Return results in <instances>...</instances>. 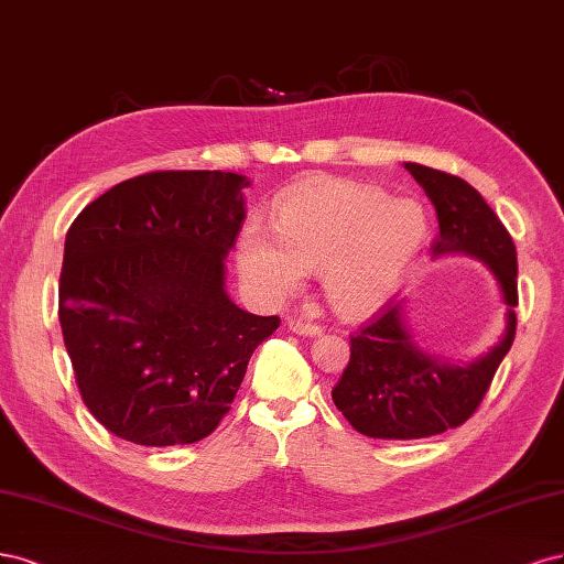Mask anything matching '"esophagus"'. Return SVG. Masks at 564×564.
Masks as SVG:
<instances>
[{
    "instance_id": "esophagus-1",
    "label": "esophagus",
    "mask_w": 564,
    "mask_h": 564,
    "mask_svg": "<svg viewBox=\"0 0 564 564\" xmlns=\"http://www.w3.org/2000/svg\"><path fill=\"white\" fill-rule=\"evenodd\" d=\"M288 328L297 335H304V337L321 335V325L312 323V321H304V318H288Z\"/></svg>"
}]
</instances>
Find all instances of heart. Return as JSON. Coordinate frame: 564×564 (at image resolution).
<instances>
[{
	"label": "heart",
	"instance_id": "b5f03b06",
	"mask_svg": "<svg viewBox=\"0 0 564 564\" xmlns=\"http://www.w3.org/2000/svg\"><path fill=\"white\" fill-rule=\"evenodd\" d=\"M426 236L424 208L412 198L351 180L321 177L288 189L274 229L258 217L239 239V271L264 302L297 293L306 271L321 269L325 300L344 316L384 304Z\"/></svg>",
	"mask_w": 564,
	"mask_h": 564
}]
</instances>
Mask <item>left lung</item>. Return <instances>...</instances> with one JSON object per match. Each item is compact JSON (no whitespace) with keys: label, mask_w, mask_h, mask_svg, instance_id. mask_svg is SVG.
I'll return each mask as SVG.
<instances>
[{"label":"left lung","mask_w":564,"mask_h":564,"mask_svg":"<svg viewBox=\"0 0 564 564\" xmlns=\"http://www.w3.org/2000/svg\"><path fill=\"white\" fill-rule=\"evenodd\" d=\"M438 215L433 258L470 256L499 285L506 304V330L487 354L449 362L416 344L405 300H391L351 337V358L333 389L337 410L370 438L414 441L462 426L485 398L499 362L516 337L518 258L511 234L466 180L422 163H405Z\"/></svg>","instance_id":"left-lung-1"}]
</instances>
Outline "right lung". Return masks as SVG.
Masks as SVG:
<instances>
[{"instance_id": "add662e5", "label": "right lung", "mask_w": 564, "mask_h": 564, "mask_svg": "<svg viewBox=\"0 0 564 564\" xmlns=\"http://www.w3.org/2000/svg\"><path fill=\"white\" fill-rule=\"evenodd\" d=\"M250 180L159 171L88 204L65 236L58 318L79 393L119 438L189 445L229 412L248 360L279 328L225 290Z\"/></svg>"}]
</instances>
